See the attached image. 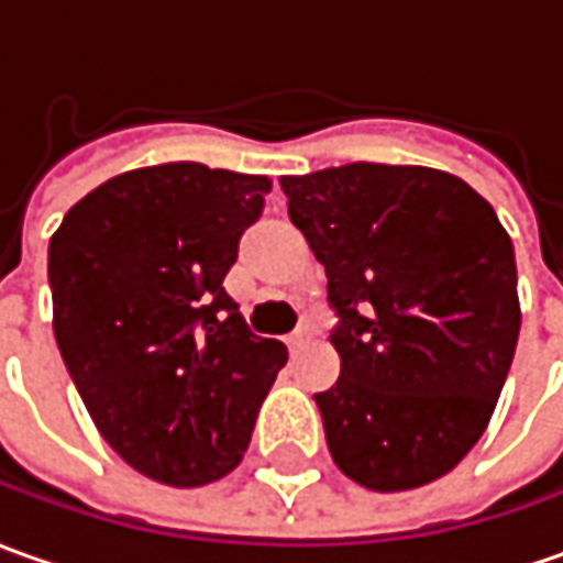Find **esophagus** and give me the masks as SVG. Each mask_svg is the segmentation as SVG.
Returning <instances> with one entry per match:
<instances>
[{"label": "esophagus", "instance_id": "obj_1", "mask_svg": "<svg viewBox=\"0 0 563 563\" xmlns=\"http://www.w3.org/2000/svg\"><path fill=\"white\" fill-rule=\"evenodd\" d=\"M301 345H305V332H296V335H289V339H286V347H289L292 354H296Z\"/></svg>", "mask_w": 563, "mask_h": 563}]
</instances>
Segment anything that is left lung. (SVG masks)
<instances>
[{
    "label": "left lung",
    "instance_id": "obj_1",
    "mask_svg": "<svg viewBox=\"0 0 563 563\" xmlns=\"http://www.w3.org/2000/svg\"><path fill=\"white\" fill-rule=\"evenodd\" d=\"M280 187L339 317L342 373L313 394L335 465L378 493L438 481L481 441L518 345L506 228L426 166L347 163Z\"/></svg>",
    "mask_w": 563,
    "mask_h": 563
}]
</instances>
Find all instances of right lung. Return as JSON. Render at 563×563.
<instances>
[{"label":"right lung","mask_w":563,"mask_h":563,"mask_svg":"<svg viewBox=\"0 0 563 563\" xmlns=\"http://www.w3.org/2000/svg\"><path fill=\"white\" fill-rule=\"evenodd\" d=\"M262 175L122 172L48 243L55 339L95 426L135 472L202 487L240 465L286 347L252 335L224 274L262 218Z\"/></svg>","instance_id":"obj_1"}]
</instances>
